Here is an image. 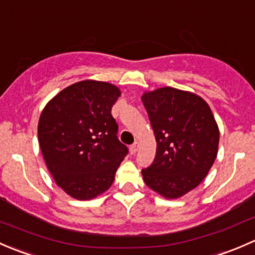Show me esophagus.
I'll return each mask as SVG.
<instances>
[{"label": "esophagus", "mask_w": 255, "mask_h": 255, "mask_svg": "<svg viewBox=\"0 0 255 255\" xmlns=\"http://www.w3.org/2000/svg\"><path fill=\"white\" fill-rule=\"evenodd\" d=\"M138 149H139V142H134L132 144V145L129 146V150L132 154H135L138 151Z\"/></svg>", "instance_id": "esophagus-1"}]
</instances>
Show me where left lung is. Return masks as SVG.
Segmentation results:
<instances>
[{"instance_id": "obj_1", "label": "left lung", "mask_w": 255, "mask_h": 255, "mask_svg": "<svg viewBox=\"0 0 255 255\" xmlns=\"http://www.w3.org/2000/svg\"><path fill=\"white\" fill-rule=\"evenodd\" d=\"M142 102L156 140L153 164L143 169L149 189L180 199L201 184L218 151L220 129L201 96L175 87L144 91Z\"/></svg>"}]
</instances>
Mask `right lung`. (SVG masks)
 Segmentation results:
<instances>
[{"instance_id":"add662e5","label":"right lung","mask_w":255,"mask_h":255,"mask_svg":"<svg viewBox=\"0 0 255 255\" xmlns=\"http://www.w3.org/2000/svg\"><path fill=\"white\" fill-rule=\"evenodd\" d=\"M120 96L116 85L82 80L61 90L40 113L43 158L55 184L73 199L85 201L106 192L127 155L111 115Z\"/></svg>"}]
</instances>
